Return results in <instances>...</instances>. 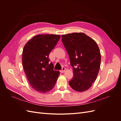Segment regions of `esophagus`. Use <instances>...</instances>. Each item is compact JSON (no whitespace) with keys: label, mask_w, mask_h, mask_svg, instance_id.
Returning a JSON list of instances; mask_svg holds the SVG:
<instances>
[{"label":"esophagus","mask_w":121,"mask_h":121,"mask_svg":"<svg viewBox=\"0 0 121 121\" xmlns=\"http://www.w3.org/2000/svg\"><path fill=\"white\" fill-rule=\"evenodd\" d=\"M65 67H62V69H61V70L60 71V72L63 73L65 71Z\"/></svg>","instance_id":"1"}]
</instances>
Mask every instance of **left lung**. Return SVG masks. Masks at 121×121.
<instances>
[{"label":"left lung","mask_w":121,"mask_h":121,"mask_svg":"<svg viewBox=\"0 0 121 121\" xmlns=\"http://www.w3.org/2000/svg\"><path fill=\"white\" fill-rule=\"evenodd\" d=\"M73 67L74 75L69 82L72 88L83 92L92 86L99 70L101 54L96 42L83 33L61 36Z\"/></svg>","instance_id":"8db88e82"}]
</instances>
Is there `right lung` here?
<instances>
[{
  "label": "right lung",
  "instance_id": "right-lung-1",
  "mask_svg": "<svg viewBox=\"0 0 121 121\" xmlns=\"http://www.w3.org/2000/svg\"><path fill=\"white\" fill-rule=\"evenodd\" d=\"M60 37V35H38L29 40L24 47L23 68L30 85L37 92L45 93L50 91L60 75L59 71L53 70L49 54Z\"/></svg>",
  "mask_w": 121,
  "mask_h": 121
}]
</instances>
